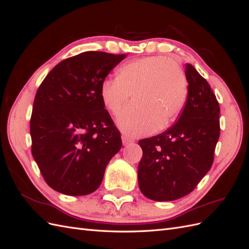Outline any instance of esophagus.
Masks as SVG:
<instances>
[{
	"label": "esophagus",
	"instance_id": "34e87169",
	"mask_svg": "<svg viewBox=\"0 0 249 249\" xmlns=\"http://www.w3.org/2000/svg\"><path fill=\"white\" fill-rule=\"evenodd\" d=\"M122 140H123V144H124V145H127V144H130V143H133V142H134L133 139L127 138L126 136H122Z\"/></svg>",
	"mask_w": 249,
	"mask_h": 249
}]
</instances>
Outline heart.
Masks as SVG:
<instances>
[{
	"instance_id": "1",
	"label": "heart",
	"mask_w": 249,
	"mask_h": 249,
	"mask_svg": "<svg viewBox=\"0 0 249 249\" xmlns=\"http://www.w3.org/2000/svg\"><path fill=\"white\" fill-rule=\"evenodd\" d=\"M188 94L186 73L176 60L165 56L135 59L119 67L116 79L104 80L100 95L117 125L129 136H140L168 126L183 109Z\"/></svg>"
}]
</instances>
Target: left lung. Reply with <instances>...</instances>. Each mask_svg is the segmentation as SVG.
<instances>
[{
  "label": "left lung",
  "mask_w": 249,
  "mask_h": 249,
  "mask_svg": "<svg viewBox=\"0 0 249 249\" xmlns=\"http://www.w3.org/2000/svg\"><path fill=\"white\" fill-rule=\"evenodd\" d=\"M188 96L178 122L157 136L139 140L142 158L138 184L156 201L178 199L192 192L211 169L220 135L219 103L205 78L186 64Z\"/></svg>",
  "instance_id": "left-lung-1"
}]
</instances>
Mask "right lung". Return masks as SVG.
<instances>
[{
    "label": "right lung",
    "mask_w": 249,
    "mask_h": 249,
    "mask_svg": "<svg viewBox=\"0 0 249 249\" xmlns=\"http://www.w3.org/2000/svg\"><path fill=\"white\" fill-rule=\"evenodd\" d=\"M125 56L81 53L58 63L37 90L30 119L31 152L52 189L73 196L92 193L122 148L100 88Z\"/></svg>",
    "instance_id": "1"
}]
</instances>
